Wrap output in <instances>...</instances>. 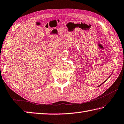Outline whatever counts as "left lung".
Masks as SVG:
<instances>
[{
  "label": "left lung",
  "mask_w": 124,
  "mask_h": 124,
  "mask_svg": "<svg viewBox=\"0 0 124 124\" xmlns=\"http://www.w3.org/2000/svg\"><path fill=\"white\" fill-rule=\"evenodd\" d=\"M111 76V75H110V76H109V77H108V78H109V77H110V76ZM108 78H107V79H106V80L105 81H104V82H103V83H102V84H101L100 85H98V87H100V86H101V85H102V84H103V83H104L105 82H106V81H107V80L108 79Z\"/></svg>",
  "instance_id": "8db88e82"
}]
</instances>
